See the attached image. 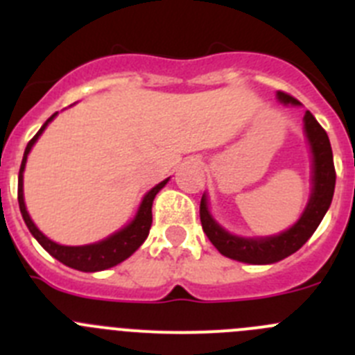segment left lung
I'll list each match as a JSON object with an SVG mask.
<instances>
[{
    "mask_svg": "<svg viewBox=\"0 0 355 355\" xmlns=\"http://www.w3.org/2000/svg\"><path fill=\"white\" fill-rule=\"evenodd\" d=\"M277 99L284 105H290V103L299 105V101L286 92H277ZM304 131H306L307 142H309L313 153V192L302 216L288 231L275 234V236H236V234L227 233L213 220V216L208 211L206 196H202L199 209L200 224H202L206 236L209 238V241L216 247L218 252L241 263L270 265V263L281 261L297 252L315 233L332 202L336 171H334V159H332V149L327 133L313 117L311 112H306L304 115Z\"/></svg>",
    "mask_w": 355,
    "mask_h": 355,
    "instance_id": "obj_1",
    "label": "left lung"
}]
</instances>
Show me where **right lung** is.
Returning a JSON list of instances; mask_svg holds the SVG:
<instances>
[{
    "mask_svg": "<svg viewBox=\"0 0 355 355\" xmlns=\"http://www.w3.org/2000/svg\"><path fill=\"white\" fill-rule=\"evenodd\" d=\"M56 117V114H53L48 121L44 122V126L40 128L39 133L33 137V139L28 142L26 149H24V156H23V163H21V168H19V187H17V200H19V209H21V215L24 218V224L28 225L30 229V233L35 236V240L39 241L40 245L44 249L48 250L51 254L53 258H56L64 265L71 266V268H76V270L81 272H99V270H106V268H112V266L119 265L124 259H128L135 250L139 249L142 245L144 241H146L147 234H149L150 224H153V200H155L156 193L162 190L165 184H167L168 180L162 181L159 184H156L155 188H150L149 192L146 193L144 197L142 205H140L139 213L135 216L133 220L126 225V227H122L121 231L114 233L112 236H108L106 240L97 241V243H90V245H81V247H67V245H60V243H55L53 240H49L46 234H42L39 231L33 220L30 218L26 211V206H24V196H23V172H24V165H26V158L30 155L31 147L33 144L37 142L42 131L46 130L49 122Z\"/></svg>",
    "mask_w": 355,
    "mask_h": 355,
    "instance_id": "add662e5",
    "label": "right lung"
}]
</instances>
